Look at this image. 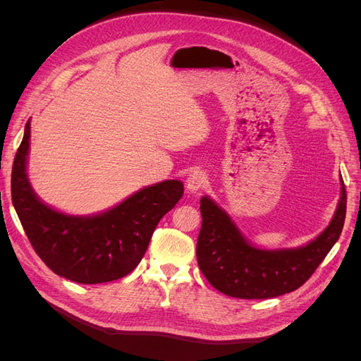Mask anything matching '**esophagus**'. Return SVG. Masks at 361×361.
<instances>
[{"label": "esophagus", "instance_id": "1", "mask_svg": "<svg viewBox=\"0 0 361 361\" xmlns=\"http://www.w3.org/2000/svg\"><path fill=\"white\" fill-rule=\"evenodd\" d=\"M206 183H207L206 173L204 171H194L187 179V190L190 192H199L206 187Z\"/></svg>", "mask_w": 361, "mask_h": 361}]
</instances>
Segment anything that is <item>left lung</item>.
I'll return each instance as SVG.
<instances>
[{"mask_svg": "<svg viewBox=\"0 0 361 361\" xmlns=\"http://www.w3.org/2000/svg\"><path fill=\"white\" fill-rule=\"evenodd\" d=\"M197 262L206 280L233 298L265 300L297 290L321 265L342 233L346 190L325 231L298 248L262 250L251 245L220 206L202 197Z\"/></svg>", "mask_w": 361, "mask_h": 361, "instance_id": "left-lung-1", "label": "left lung"}]
</instances>
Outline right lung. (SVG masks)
I'll return each instance as SVG.
<instances>
[{
	"mask_svg": "<svg viewBox=\"0 0 361 361\" xmlns=\"http://www.w3.org/2000/svg\"><path fill=\"white\" fill-rule=\"evenodd\" d=\"M30 120L12 169V202L37 256L57 276L96 285L128 276L149 247L161 218L183 195L180 180L137 191L92 216L68 215L39 200L27 176Z\"/></svg>",
	"mask_w": 361,
	"mask_h": 361,
	"instance_id": "right-lung-1",
	"label": "right lung"
}]
</instances>
